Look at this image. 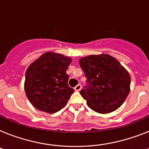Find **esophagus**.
<instances>
[{"label": "esophagus", "mask_w": 149, "mask_h": 149, "mask_svg": "<svg viewBox=\"0 0 149 149\" xmlns=\"http://www.w3.org/2000/svg\"><path fill=\"white\" fill-rule=\"evenodd\" d=\"M81 89V84H77V86H75V88H74V90H75L76 91H80Z\"/></svg>", "instance_id": "esophagus-1"}]
</instances>
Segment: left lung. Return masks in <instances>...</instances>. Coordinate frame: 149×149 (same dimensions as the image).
I'll return each mask as SVG.
<instances>
[{
  "label": "left lung",
  "instance_id": "8db88e82",
  "mask_svg": "<svg viewBox=\"0 0 149 149\" xmlns=\"http://www.w3.org/2000/svg\"><path fill=\"white\" fill-rule=\"evenodd\" d=\"M88 80L80 91L91 110L99 113L115 111L130 91L131 77L116 58L108 54L90 55L79 59Z\"/></svg>",
  "mask_w": 149,
  "mask_h": 149
}]
</instances>
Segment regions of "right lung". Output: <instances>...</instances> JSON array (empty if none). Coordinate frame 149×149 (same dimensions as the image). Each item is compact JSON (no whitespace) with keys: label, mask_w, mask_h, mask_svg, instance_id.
Segmentation results:
<instances>
[{"label":"right lung","mask_w":149,"mask_h":149,"mask_svg":"<svg viewBox=\"0 0 149 149\" xmlns=\"http://www.w3.org/2000/svg\"><path fill=\"white\" fill-rule=\"evenodd\" d=\"M72 58L47 52L32 62L26 71L24 90L32 105L54 113L65 107L74 89L68 85L66 71Z\"/></svg>","instance_id":"obj_1"}]
</instances>
